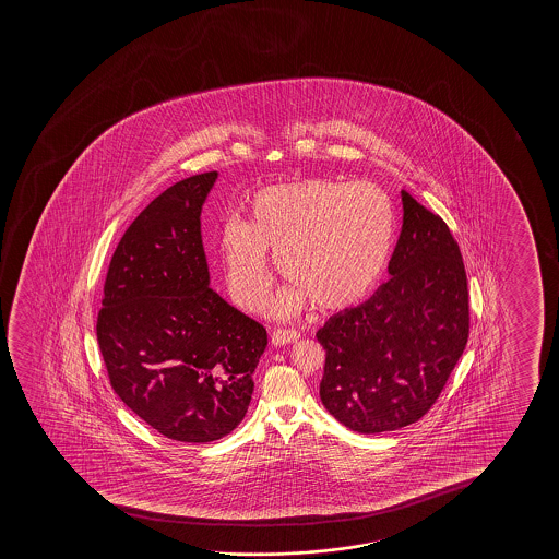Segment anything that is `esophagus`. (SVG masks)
Segmentation results:
<instances>
[{
  "label": "esophagus",
  "instance_id": "34e87169",
  "mask_svg": "<svg viewBox=\"0 0 559 559\" xmlns=\"http://www.w3.org/2000/svg\"><path fill=\"white\" fill-rule=\"evenodd\" d=\"M298 330L278 329L271 334V344L276 345V347H278V345L294 344V342H298Z\"/></svg>",
  "mask_w": 559,
  "mask_h": 559
}]
</instances>
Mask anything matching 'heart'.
Segmentation results:
<instances>
[{"label": "heart", "instance_id": "heart-1", "mask_svg": "<svg viewBox=\"0 0 559 559\" xmlns=\"http://www.w3.org/2000/svg\"><path fill=\"white\" fill-rule=\"evenodd\" d=\"M393 240L395 212L378 185L306 179L258 192L250 223L229 219L219 242L230 292L245 309L267 299V252L276 258L292 284L271 311L288 317L307 299L337 311L367 298L388 269Z\"/></svg>", "mask_w": 559, "mask_h": 559}]
</instances>
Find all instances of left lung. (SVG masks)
I'll use <instances>...</instances> for the list:
<instances>
[{
  "mask_svg": "<svg viewBox=\"0 0 559 559\" xmlns=\"http://www.w3.org/2000/svg\"><path fill=\"white\" fill-rule=\"evenodd\" d=\"M403 227L383 283L317 332L321 401L345 428L383 433L436 403L469 332L466 269L447 223L401 191Z\"/></svg>",
  "mask_w": 559,
  "mask_h": 559,
  "instance_id": "1",
  "label": "left lung"
}]
</instances>
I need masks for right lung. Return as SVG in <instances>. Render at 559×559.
Returning <instances> with one entry per match:
<instances>
[{"mask_svg": "<svg viewBox=\"0 0 559 559\" xmlns=\"http://www.w3.org/2000/svg\"><path fill=\"white\" fill-rule=\"evenodd\" d=\"M217 171L171 185L110 260L97 319L116 395L162 436L210 443L242 421L267 332L210 288L200 214Z\"/></svg>", "mask_w": 559, "mask_h": 559, "instance_id": "obj_1", "label": "right lung"}]
</instances>
